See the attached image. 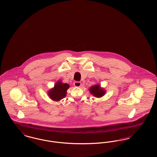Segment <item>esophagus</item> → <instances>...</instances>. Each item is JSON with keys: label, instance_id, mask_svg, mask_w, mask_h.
<instances>
[{"label": "esophagus", "instance_id": "34e87169", "mask_svg": "<svg viewBox=\"0 0 157 157\" xmlns=\"http://www.w3.org/2000/svg\"><path fill=\"white\" fill-rule=\"evenodd\" d=\"M74 86H76V87H80L81 86V82H79V81H75L74 83Z\"/></svg>", "mask_w": 157, "mask_h": 157}]
</instances>
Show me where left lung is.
Here are the masks:
<instances>
[{"label":"left lung","mask_w":157,"mask_h":157,"mask_svg":"<svg viewBox=\"0 0 157 157\" xmlns=\"http://www.w3.org/2000/svg\"><path fill=\"white\" fill-rule=\"evenodd\" d=\"M90 93L95 97H101L105 94L104 90L101 89L99 85H96L90 87Z\"/></svg>","instance_id":"8db88e82"}]
</instances>
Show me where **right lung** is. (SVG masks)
Segmentation results:
<instances>
[{
  "label": "right lung",
  "mask_w": 157,
  "mask_h": 157,
  "mask_svg": "<svg viewBox=\"0 0 157 157\" xmlns=\"http://www.w3.org/2000/svg\"><path fill=\"white\" fill-rule=\"evenodd\" d=\"M69 86L67 83H63L60 81L57 82L52 90L49 91V96L53 101H58L66 97L67 90Z\"/></svg>",
  "instance_id": "obj_1"
}]
</instances>
